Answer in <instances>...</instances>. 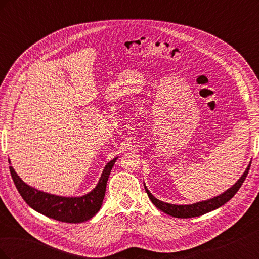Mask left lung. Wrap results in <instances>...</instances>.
<instances>
[{"mask_svg": "<svg viewBox=\"0 0 259 259\" xmlns=\"http://www.w3.org/2000/svg\"><path fill=\"white\" fill-rule=\"evenodd\" d=\"M249 167H250V164L245 169L244 174H243L241 176V178L238 180V182L234 184L231 188H229L228 190L225 191L221 195H217V197H215L213 199L194 203V204H189V205L169 204V203L162 202L156 198H154L153 195L150 193V191L147 189L146 186H145V189H146V192L148 194L149 199L151 200V202L156 207L161 209L162 211H164V213H166V214L173 216V217H177V218L198 217V216H201V215H204V214L208 213V211H210V210H214L218 207H221L222 205L225 204V203H227L230 199H232L233 195L238 192V190L240 189L241 186L243 185V183H244V180H245V178L248 174Z\"/></svg>", "mask_w": 259, "mask_h": 259, "instance_id": "8db88e82", "label": "left lung"}]
</instances>
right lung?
<instances>
[{
	"instance_id": "right-lung-1",
	"label": "right lung",
	"mask_w": 259,
	"mask_h": 259,
	"mask_svg": "<svg viewBox=\"0 0 259 259\" xmlns=\"http://www.w3.org/2000/svg\"><path fill=\"white\" fill-rule=\"evenodd\" d=\"M116 159L114 158L107 164L97 186L90 193L79 198L58 197L36 190L23 183L12 166H10V170L21 198L30 207L56 221L77 224L89 221L100 209L105 198L108 178Z\"/></svg>"
}]
</instances>
